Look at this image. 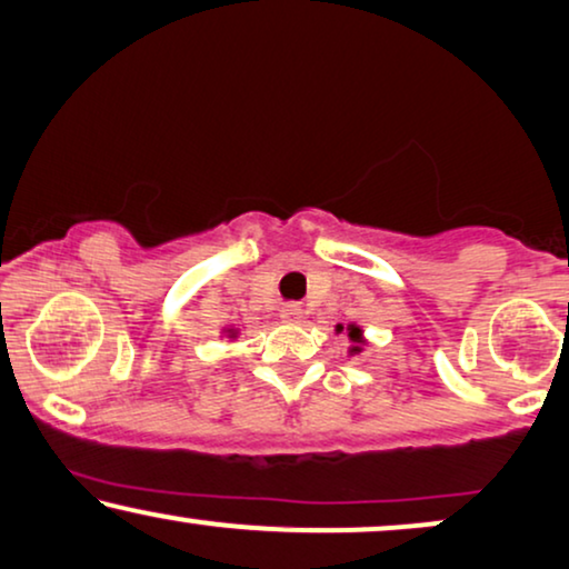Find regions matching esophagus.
Wrapping results in <instances>:
<instances>
[{"mask_svg":"<svg viewBox=\"0 0 569 569\" xmlns=\"http://www.w3.org/2000/svg\"><path fill=\"white\" fill-rule=\"evenodd\" d=\"M280 317H283V320H289V322H297L301 317V309H299V305H286L283 309H280Z\"/></svg>","mask_w":569,"mask_h":569,"instance_id":"esophagus-1","label":"esophagus"}]
</instances>
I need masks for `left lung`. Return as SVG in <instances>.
Returning <instances> with one entry per match:
<instances>
[{"label":"left lung","mask_w":569,"mask_h":569,"mask_svg":"<svg viewBox=\"0 0 569 569\" xmlns=\"http://www.w3.org/2000/svg\"><path fill=\"white\" fill-rule=\"evenodd\" d=\"M336 330H338V332L343 330V325H338ZM346 330H348V338L353 340V346H351V353H359V351H361V343H363V338H361V328H359V325H348Z\"/></svg>","instance_id":"left-lung-1"}]
</instances>
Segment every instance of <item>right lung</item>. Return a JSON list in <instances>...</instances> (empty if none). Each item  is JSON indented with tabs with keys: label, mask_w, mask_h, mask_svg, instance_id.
Wrapping results in <instances>:
<instances>
[{
	"label": "right lung",
	"mask_w": 569,
	"mask_h": 569,
	"mask_svg": "<svg viewBox=\"0 0 569 569\" xmlns=\"http://www.w3.org/2000/svg\"><path fill=\"white\" fill-rule=\"evenodd\" d=\"M226 332H229V338H237V330H226Z\"/></svg>",
	"instance_id": "1"
}]
</instances>
